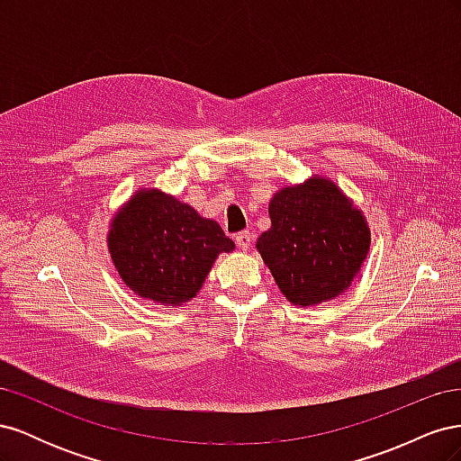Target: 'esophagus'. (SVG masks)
Here are the masks:
<instances>
[{"label":"esophagus","instance_id":"obj_1","mask_svg":"<svg viewBox=\"0 0 461 461\" xmlns=\"http://www.w3.org/2000/svg\"><path fill=\"white\" fill-rule=\"evenodd\" d=\"M234 240H236V244H239L240 249H249V246H252V242H254V234L249 230H242L236 234Z\"/></svg>","mask_w":461,"mask_h":461}]
</instances>
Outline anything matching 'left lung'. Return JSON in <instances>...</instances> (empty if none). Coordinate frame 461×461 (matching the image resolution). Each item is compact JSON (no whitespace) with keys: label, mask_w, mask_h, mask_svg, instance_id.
I'll return each instance as SVG.
<instances>
[{"label":"left lung","mask_w":461,"mask_h":461,"mask_svg":"<svg viewBox=\"0 0 461 461\" xmlns=\"http://www.w3.org/2000/svg\"><path fill=\"white\" fill-rule=\"evenodd\" d=\"M271 229L258 252L283 296L300 308L339 298L364 265L371 230L361 209L327 176L283 186L269 202Z\"/></svg>","instance_id":"obj_1"}]
</instances>
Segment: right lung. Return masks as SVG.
<instances>
[{
	"instance_id": "add662e5",
	"label": "right lung",
	"mask_w": 461,
	"mask_h": 461,
	"mask_svg": "<svg viewBox=\"0 0 461 461\" xmlns=\"http://www.w3.org/2000/svg\"><path fill=\"white\" fill-rule=\"evenodd\" d=\"M107 249L136 296L185 305L198 294L219 254L234 242L217 221L159 188H140L111 219Z\"/></svg>"
}]
</instances>
